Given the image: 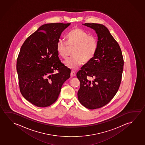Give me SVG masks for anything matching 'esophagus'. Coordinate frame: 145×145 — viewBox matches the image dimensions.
I'll use <instances>...</instances> for the list:
<instances>
[{
	"mask_svg": "<svg viewBox=\"0 0 145 145\" xmlns=\"http://www.w3.org/2000/svg\"><path fill=\"white\" fill-rule=\"evenodd\" d=\"M75 76H76V73L74 72V71H71V77H74Z\"/></svg>",
	"mask_w": 145,
	"mask_h": 145,
	"instance_id": "obj_1",
	"label": "esophagus"
}]
</instances>
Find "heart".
I'll return each mask as SVG.
<instances>
[{
    "label": "heart",
    "instance_id": "1",
    "mask_svg": "<svg viewBox=\"0 0 145 145\" xmlns=\"http://www.w3.org/2000/svg\"><path fill=\"white\" fill-rule=\"evenodd\" d=\"M69 47H75L73 57L69 58L64 62L65 65L72 70H76L84 62H89L94 57L98 47L96 38L83 29L76 28L71 30L67 36ZM69 46L62 40L58 41L56 50L60 57L65 59L67 57Z\"/></svg>",
    "mask_w": 145,
    "mask_h": 145
}]
</instances>
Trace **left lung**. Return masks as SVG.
Segmentation results:
<instances>
[{
	"instance_id": "1",
	"label": "left lung",
	"mask_w": 145,
	"mask_h": 145,
	"mask_svg": "<svg viewBox=\"0 0 145 145\" xmlns=\"http://www.w3.org/2000/svg\"><path fill=\"white\" fill-rule=\"evenodd\" d=\"M94 30L98 47L94 57L77 72L80 82L78 98L86 108L95 109L108 103L120 88L124 61L120 45L103 25L82 24ZM90 77L93 78L90 80Z\"/></svg>"
}]
</instances>
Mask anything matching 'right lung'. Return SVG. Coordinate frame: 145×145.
Segmentation results:
<instances>
[{
	"mask_svg": "<svg viewBox=\"0 0 145 145\" xmlns=\"http://www.w3.org/2000/svg\"><path fill=\"white\" fill-rule=\"evenodd\" d=\"M71 23L46 24L30 35L21 47L16 62L21 94L35 106L46 107L57 100L71 70L58 57L56 44ZM59 72L54 74L55 70Z\"/></svg>",
	"mask_w": 145,
	"mask_h": 145,
	"instance_id": "obj_1",
	"label": "right lung"
}]
</instances>
